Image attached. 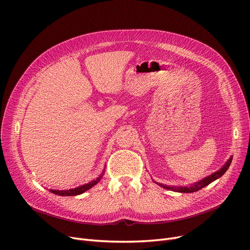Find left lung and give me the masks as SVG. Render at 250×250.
Wrapping results in <instances>:
<instances>
[{
	"label": "left lung",
	"instance_id": "obj_1",
	"mask_svg": "<svg viewBox=\"0 0 250 250\" xmlns=\"http://www.w3.org/2000/svg\"><path fill=\"white\" fill-rule=\"evenodd\" d=\"M231 161H232V157L227 161V163H226L224 166H223L220 170H218L217 172H215V173H213L212 175H209V176L204 178V179L201 180L200 182H196L195 185H193V186H191V187H189V188H186V187H185V188H171V187L163 186V185H159V186L162 187V188H164L173 189V190H176V191H179V192H193V191H198V190H200L201 188L207 187L208 185H209V183L213 182L214 180H216L217 178L221 177L223 174H224V173L227 171V169L229 168V166H230V164H231Z\"/></svg>",
	"mask_w": 250,
	"mask_h": 250
}]
</instances>
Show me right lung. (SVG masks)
<instances>
[{"label":"right lung","instance_id":"add662e5","mask_svg":"<svg viewBox=\"0 0 250 250\" xmlns=\"http://www.w3.org/2000/svg\"><path fill=\"white\" fill-rule=\"evenodd\" d=\"M101 176L97 177V179L91 181L87 185H84L82 187H79L77 188H73V189H69V190H54V189H50V191L55 194H59V195H62V196H70V195H78V194H81L83 192H85L86 190H88L89 188H91L93 186H95L96 183L100 180Z\"/></svg>","mask_w":250,"mask_h":250}]
</instances>
